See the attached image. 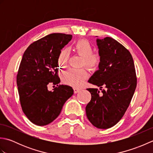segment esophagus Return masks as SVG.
I'll return each mask as SVG.
<instances>
[{
    "label": "esophagus",
    "instance_id": "esophagus-1",
    "mask_svg": "<svg viewBox=\"0 0 153 153\" xmlns=\"http://www.w3.org/2000/svg\"><path fill=\"white\" fill-rule=\"evenodd\" d=\"M80 89L79 88H77V87H74V93H77L78 92L80 91Z\"/></svg>",
    "mask_w": 153,
    "mask_h": 153
}]
</instances>
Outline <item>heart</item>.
Segmentation results:
<instances>
[{
	"label": "heart",
	"instance_id": "obj_1",
	"mask_svg": "<svg viewBox=\"0 0 153 153\" xmlns=\"http://www.w3.org/2000/svg\"><path fill=\"white\" fill-rule=\"evenodd\" d=\"M75 51L79 56L82 57L81 66H85L91 70L98 69L101 62V57L99 53H93V47L87 40L82 39L75 45ZM70 59V51L68 48L62 50L58 55V64L62 68L66 67ZM87 77L88 72L85 68L80 69L70 68L62 74V79L64 83L71 86H80Z\"/></svg>",
	"mask_w": 153,
	"mask_h": 153
}]
</instances>
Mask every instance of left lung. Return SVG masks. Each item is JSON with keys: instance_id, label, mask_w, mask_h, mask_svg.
Masks as SVG:
<instances>
[{"instance_id": "left-lung-1", "label": "left lung", "mask_w": 153, "mask_h": 153, "mask_svg": "<svg viewBox=\"0 0 153 153\" xmlns=\"http://www.w3.org/2000/svg\"><path fill=\"white\" fill-rule=\"evenodd\" d=\"M97 43L101 62L88 82L101 91L87 89L91 99L86 106V115L96 128L108 129L124 115L137 86V76L131 54L122 44L108 37Z\"/></svg>"}]
</instances>
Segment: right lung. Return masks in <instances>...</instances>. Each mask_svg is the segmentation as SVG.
I'll return each mask as SVG.
<instances>
[{"mask_svg":"<svg viewBox=\"0 0 153 153\" xmlns=\"http://www.w3.org/2000/svg\"><path fill=\"white\" fill-rule=\"evenodd\" d=\"M72 35L52 33L31 43L24 52L16 77L23 112L37 126H45L59 116L66 100L74 94L68 85H58V58ZM56 85L49 92L48 84Z\"/></svg>","mask_w":153,"mask_h":153,"instance_id":"1","label":"right lung"}]
</instances>
